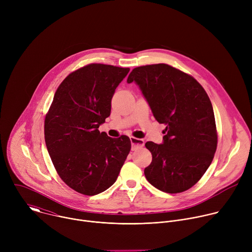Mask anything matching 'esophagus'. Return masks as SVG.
Instances as JSON below:
<instances>
[{
	"instance_id": "esophagus-1",
	"label": "esophagus",
	"mask_w": 252,
	"mask_h": 252,
	"mask_svg": "<svg viewBox=\"0 0 252 252\" xmlns=\"http://www.w3.org/2000/svg\"><path fill=\"white\" fill-rule=\"evenodd\" d=\"M130 142H131V149L135 150L137 148H141L145 146V140L141 138H137L134 136H130Z\"/></svg>"
}]
</instances>
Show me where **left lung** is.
I'll return each mask as SVG.
<instances>
[{
    "label": "left lung",
    "mask_w": 252,
    "mask_h": 252,
    "mask_svg": "<svg viewBox=\"0 0 252 252\" xmlns=\"http://www.w3.org/2000/svg\"><path fill=\"white\" fill-rule=\"evenodd\" d=\"M132 82L156 120L166 126L161 145L146 143L153 156L145 168L148 182L163 192H184L202 177L218 148L211 101L193 77L166 63L133 68L127 78Z\"/></svg>",
    "instance_id": "left-lung-1"
}]
</instances>
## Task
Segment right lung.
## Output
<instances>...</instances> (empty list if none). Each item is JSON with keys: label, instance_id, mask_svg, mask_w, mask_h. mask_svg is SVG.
<instances>
[{"label": "right lung", "instance_id": "right-lung-1", "mask_svg": "<svg viewBox=\"0 0 252 252\" xmlns=\"http://www.w3.org/2000/svg\"><path fill=\"white\" fill-rule=\"evenodd\" d=\"M128 67L90 63L70 73L56 91L45 119V140L62 181L85 195L112 187L130 151L126 135L99 132Z\"/></svg>", "mask_w": 252, "mask_h": 252}]
</instances>
